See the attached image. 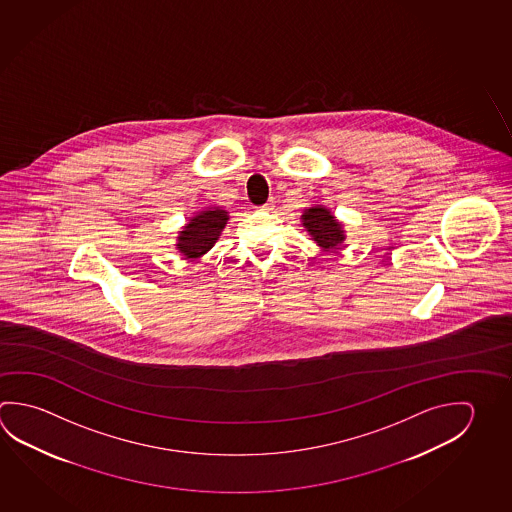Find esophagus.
Here are the masks:
<instances>
[{
    "instance_id": "34e87169",
    "label": "esophagus",
    "mask_w": 512,
    "mask_h": 512,
    "mask_svg": "<svg viewBox=\"0 0 512 512\" xmlns=\"http://www.w3.org/2000/svg\"><path fill=\"white\" fill-rule=\"evenodd\" d=\"M275 208V201L273 199H269L268 203H264L262 207H260V210H266V212H269V210H273Z\"/></svg>"
}]
</instances>
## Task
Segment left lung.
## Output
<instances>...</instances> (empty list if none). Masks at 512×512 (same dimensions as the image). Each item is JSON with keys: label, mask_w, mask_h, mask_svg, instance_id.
<instances>
[{"label": "left lung", "mask_w": 512, "mask_h": 512, "mask_svg": "<svg viewBox=\"0 0 512 512\" xmlns=\"http://www.w3.org/2000/svg\"><path fill=\"white\" fill-rule=\"evenodd\" d=\"M300 219L305 232L311 235L314 243L323 250H336L347 239L343 223L323 205L305 208Z\"/></svg>", "instance_id": "obj_1"}]
</instances>
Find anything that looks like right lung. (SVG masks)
<instances>
[{
	"mask_svg": "<svg viewBox=\"0 0 512 512\" xmlns=\"http://www.w3.org/2000/svg\"><path fill=\"white\" fill-rule=\"evenodd\" d=\"M228 219L230 216L223 207L203 208L178 232L176 250L185 259H201L219 241Z\"/></svg>",
	"mask_w": 512,
	"mask_h": 512,
	"instance_id": "1",
	"label": "right lung"
}]
</instances>
